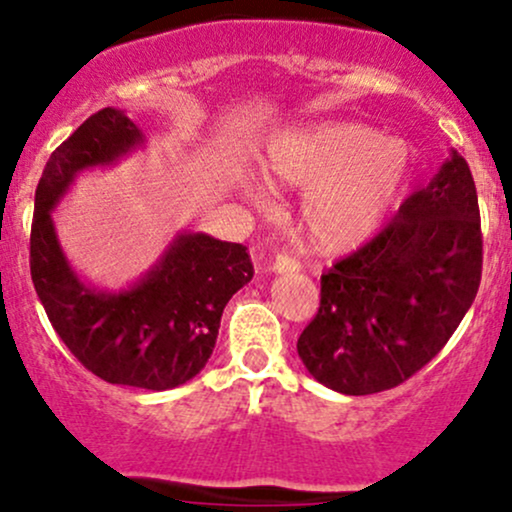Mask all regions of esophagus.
Listing matches in <instances>:
<instances>
[{"instance_id":"1","label":"esophagus","mask_w":512,"mask_h":512,"mask_svg":"<svg viewBox=\"0 0 512 512\" xmlns=\"http://www.w3.org/2000/svg\"><path fill=\"white\" fill-rule=\"evenodd\" d=\"M298 267H301V264H298V262L293 260V257H289V255H274V260H272V272H276V274L296 272Z\"/></svg>"}]
</instances>
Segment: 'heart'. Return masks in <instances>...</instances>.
Listing matches in <instances>:
<instances>
[{
  "mask_svg": "<svg viewBox=\"0 0 512 512\" xmlns=\"http://www.w3.org/2000/svg\"><path fill=\"white\" fill-rule=\"evenodd\" d=\"M269 180L305 187L303 231L317 248L349 250L383 226L411 173L407 144L366 125H322L286 134L264 156Z\"/></svg>",
  "mask_w": 512,
  "mask_h": 512,
  "instance_id": "b5f03b06",
  "label": "heart"
}]
</instances>
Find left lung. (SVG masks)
Instances as JSON below:
<instances>
[{"mask_svg": "<svg viewBox=\"0 0 512 512\" xmlns=\"http://www.w3.org/2000/svg\"><path fill=\"white\" fill-rule=\"evenodd\" d=\"M481 262L477 187L455 154L368 243L322 272L320 308L298 337V356L342 395L402 385L457 330Z\"/></svg>", "mask_w": 512, "mask_h": 512, "instance_id": "left-lung-1", "label": "left lung"}]
</instances>
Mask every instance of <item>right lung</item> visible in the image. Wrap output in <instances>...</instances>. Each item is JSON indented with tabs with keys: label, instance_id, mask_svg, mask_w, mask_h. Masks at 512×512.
Returning <instances> with one entry per match:
<instances>
[{
	"label": "right lung",
	"instance_id": "1",
	"mask_svg": "<svg viewBox=\"0 0 512 512\" xmlns=\"http://www.w3.org/2000/svg\"><path fill=\"white\" fill-rule=\"evenodd\" d=\"M139 142L142 132L127 115L103 108L52 151L35 190L31 279L55 332L86 370L113 385L170 390L209 361L223 308L252 279L248 248L204 233L180 236L149 279L113 296L81 284L50 219L76 170L115 161Z\"/></svg>",
	"mask_w": 512,
	"mask_h": 512
}]
</instances>
